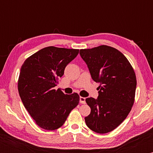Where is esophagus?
<instances>
[{
    "instance_id": "obj_1",
    "label": "esophagus",
    "mask_w": 153,
    "mask_h": 153,
    "mask_svg": "<svg viewBox=\"0 0 153 153\" xmlns=\"http://www.w3.org/2000/svg\"><path fill=\"white\" fill-rule=\"evenodd\" d=\"M80 103H82V104H85V98L81 97V96H80Z\"/></svg>"
}]
</instances>
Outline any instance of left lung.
<instances>
[{"label": "left lung", "mask_w": 153, "mask_h": 153, "mask_svg": "<svg viewBox=\"0 0 153 153\" xmlns=\"http://www.w3.org/2000/svg\"><path fill=\"white\" fill-rule=\"evenodd\" d=\"M91 78L99 82L97 99H85L91 114L85 117L89 129L105 134L116 129L129 114L134 101L136 75L127 57L114 47L101 45L80 50Z\"/></svg>", "instance_id": "1"}]
</instances>
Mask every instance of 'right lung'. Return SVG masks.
Here are the masks:
<instances>
[{
	"label": "right lung",
	"instance_id": "obj_1",
	"mask_svg": "<svg viewBox=\"0 0 153 153\" xmlns=\"http://www.w3.org/2000/svg\"><path fill=\"white\" fill-rule=\"evenodd\" d=\"M79 50L47 47L28 57L21 68L19 94L23 104L39 127L54 130L62 127L80 96L54 89L65 68Z\"/></svg>",
	"mask_w": 153,
	"mask_h": 153
}]
</instances>
